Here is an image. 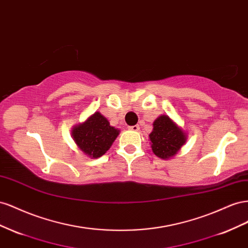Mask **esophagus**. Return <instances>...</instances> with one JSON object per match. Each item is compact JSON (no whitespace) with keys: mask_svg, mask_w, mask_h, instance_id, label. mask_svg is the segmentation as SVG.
<instances>
[{"mask_svg":"<svg viewBox=\"0 0 248 248\" xmlns=\"http://www.w3.org/2000/svg\"><path fill=\"white\" fill-rule=\"evenodd\" d=\"M129 129L132 130V131H139V125L138 124L132 125V126H129Z\"/></svg>","mask_w":248,"mask_h":248,"instance_id":"34e87169","label":"esophagus"}]
</instances>
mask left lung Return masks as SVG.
Returning a JSON list of instances; mask_svg holds the SVG:
<instances>
[{
  "label": "left lung",
  "mask_w": 248,
  "mask_h": 248,
  "mask_svg": "<svg viewBox=\"0 0 248 248\" xmlns=\"http://www.w3.org/2000/svg\"><path fill=\"white\" fill-rule=\"evenodd\" d=\"M153 125L150 134L153 153L164 160L174 157L186 142V133L167 115L159 116Z\"/></svg>",
  "instance_id": "obj_1"
}]
</instances>
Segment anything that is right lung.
Returning a JSON list of instances; mask_svg holds the SVG:
<instances>
[{
	"mask_svg": "<svg viewBox=\"0 0 248 248\" xmlns=\"http://www.w3.org/2000/svg\"><path fill=\"white\" fill-rule=\"evenodd\" d=\"M119 130L111 126L108 119L95 112L86 122L75 125L72 136L78 147L91 159L105 155L118 136Z\"/></svg>",
	"mask_w": 248,
	"mask_h": 248,
	"instance_id": "1",
	"label": "right lung"
}]
</instances>
